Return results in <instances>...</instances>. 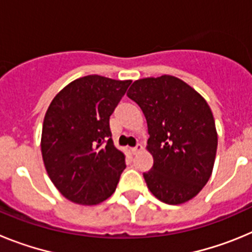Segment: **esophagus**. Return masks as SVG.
<instances>
[{"label":"esophagus","mask_w":252,"mask_h":252,"mask_svg":"<svg viewBox=\"0 0 252 252\" xmlns=\"http://www.w3.org/2000/svg\"><path fill=\"white\" fill-rule=\"evenodd\" d=\"M141 150H142V145H140V144H137L135 148H131V153H132L133 155H135V154H137V153H140Z\"/></svg>","instance_id":"obj_1"}]
</instances>
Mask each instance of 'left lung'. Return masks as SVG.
I'll list each match as a JSON object with an SVG mask.
<instances>
[{
    "label": "left lung",
    "mask_w": 252,
    "mask_h": 252,
    "mask_svg": "<svg viewBox=\"0 0 252 252\" xmlns=\"http://www.w3.org/2000/svg\"><path fill=\"white\" fill-rule=\"evenodd\" d=\"M128 98L136 102L148 124L151 170L144 173L148 188L159 201H190L212 174L217 151L213 113L194 88L173 75L137 79Z\"/></svg>",
    "instance_id": "8db88e82"
}]
</instances>
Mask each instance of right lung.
<instances>
[{"instance_id": "add662e5", "label": "right lung", "mask_w": 252, "mask_h": 252, "mask_svg": "<svg viewBox=\"0 0 252 252\" xmlns=\"http://www.w3.org/2000/svg\"><path fill=\"white\" fill-rule=\"evenodd\" d=\"M130 84L95 74L78 78L46 111L40 144L44 165L73 203L98 204L116 190L126 164L111 139L110 116Z\"/></svg>"}]
</instances>
